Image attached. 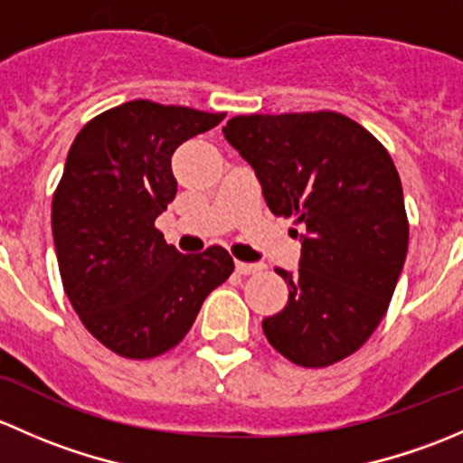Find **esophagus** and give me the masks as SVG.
I'll list each match as a JSON object with an SVG mask.
<instances>
[{"label":"esophagus","instance_id":"obj_1","mask_svg":"<svg viewBox=\"0 0 463 463\" xmlns=\"http://www.w3.org/2000/svg\"><path fill=\"white\" fill-rule=\"evenodd\" d=\"M235 269L240 275H250V273H258V270L264 269V264H253V261H237Z\"/></svg>","mask_w":463,"mask_h":463}]
</instances>
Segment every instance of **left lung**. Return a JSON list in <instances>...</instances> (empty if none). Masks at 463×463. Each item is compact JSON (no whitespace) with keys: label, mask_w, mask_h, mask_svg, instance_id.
<instances>
[{"label":"left lung","mask_w":463,"mask_h":463,"mask_svg":"<svg viewBox=\"0 0 463 463\" xmlns=\"http://www.w3.org/2000/svg\"><path fill=\"white\" fill-rule=\"evenodd\" d=\"M223 137L255 170L270 213L305 226L300 269H275L288 302L261 322L264 335L296 365L343 361L374 334L408 255L394 161L335 111L235 116Z\"/></svg>","instance_id":"1"}]
</instances>
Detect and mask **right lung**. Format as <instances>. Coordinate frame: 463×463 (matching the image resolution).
Returning a JSON list of instances; mask_svg holds the SVG:
<instances>
[{
    "label": "right lung",
    "instance_id": "right-lung-1",
    "mask_svg": "<svg viewBox=\"0 0 463 463\" xmlns=\"http://www.w3.org/2000/svg\"><path fill=\"white\" fill-rule=\"evenodd\" d=\"M223 116L132 100L89 120L69 149L51 210L60 275L89 334L118 356L179 345L235 269L222 246L184 255L154 228L176 197L175 149Z\"/></svg>",
    "mask_w": 463,
    "mask_h": 463
}]
</instances>
